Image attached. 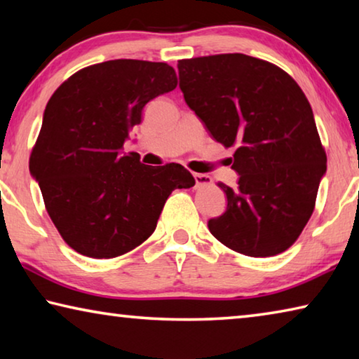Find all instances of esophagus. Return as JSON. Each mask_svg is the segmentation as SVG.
I'll use <instances>...</instances> for the list:
<instances>
[{
  "label": "esophagus",
  "mask_w": 359,
  "mask_h": 359,
  "mask_svg": "<svg viewBox=\"0 0 359 359\" xmlns=\"http://www.w3.org/2000/svg\"><path fill=\"white\" fill-rule=\"evenodd\" d=\"M193 177H194V182H196V187H208L214 182L208 174H193Z\"/></svg>",
  "instance_id": "34e87169"
}]
</instances>
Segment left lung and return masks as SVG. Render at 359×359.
Segmentation results:
<instances>
[{
    "label": "left lung",
    "mask_w": 359,
    "mask_h": 359,
    "mask_svg": "<svg viewBox=\"0 0 359 359\" xmlns=\"http://www.w3.org/2000/svg\"><path fill=\"white\" fill-rule=\"evenodd\" d=\"M187 104L223 147H236V188L210 218L214 238L247 257H274L299 238L315 209L326 151L312 107L282 68L244 53L179 60Z\"/></svg>",
    "instance_id": "1"
}]
</instances>
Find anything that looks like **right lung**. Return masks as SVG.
<instances>
[{
  "mask_svg": "<svg viewBox=\"0 0 359 359\" xmlns=\"http://www.w3.org/2000/svg\"><path fill=\"white\" fill-rule=\"evenodd\" d=\"M175 87L168 63L111 60L74 72L48 100L29 172L72 250L98 259L131 252L155 231L169 194L194 185L179 163L147 166L121 151L144 106Z\"/></svg>",
  "mask_w": 359,
  "mask_h": 359,
  "instance_id": "1",
  "label": "right lung"
}]
</instances>
